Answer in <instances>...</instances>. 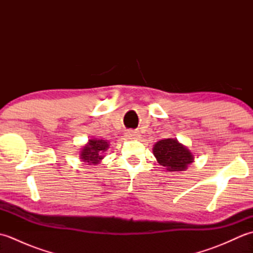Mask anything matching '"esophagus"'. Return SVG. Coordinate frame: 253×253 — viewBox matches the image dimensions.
<instances>
[{
  "label": "esophagus",
  "instance_id": "1",
  "mask_svg": "<svg viewBox=\"0 0 253 253\" xmlns=\"http://www.w3.org/2000/svg\"><path fill=\"white\" fill-rule=\"evenodd\" d=\"M126 137L129 138V139H137V138L140 137V135H139V133H138L137 131L128 130V131L126 132Z\"/></svg>",
  "mask_w": 253,
  "mask_h": 253
}]
</instances>
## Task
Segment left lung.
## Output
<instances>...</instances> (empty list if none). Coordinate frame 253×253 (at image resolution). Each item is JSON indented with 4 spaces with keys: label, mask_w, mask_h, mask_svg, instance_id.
<instances>
[{
    "label": "left lung",
    "mask_w": 253,
    "mask_h": 253,
    "mask_svg": "<svg viewBox=\"0 0 253 253\" xmlns=\"http://www.w3.org/2000/svg\"><path fill=\"white\" fill-rule=\"evenodd\" d=\"M153 154L159 164L169 171L185 170L193 162V155L189 149L175 138L158 141L153 147Z\"/></svg>",
    "instance_id": "1"
}]
</instances>
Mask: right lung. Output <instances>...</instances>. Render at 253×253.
Here are the masks:
<instances>
[{"instance_id":"1","label":"right lung","mask_w":253,"mask_h":253,"mask_svg":"<svg viewBox=\"0 0 253 253\" xmlns=\"http://www.w3.org/2000/svg\"><path fill=\"white\" fill-rule=\"evenodd\" d=\"M109 142L103 139H90L80 151V159L88 165L98 164L103 159V152L109 149Z\"/></svg>"}]
</instances>
